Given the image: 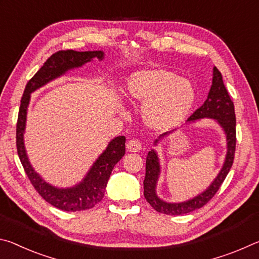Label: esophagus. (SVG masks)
<instances>
[{"mask_svg":"<svg viewBox=\"0 0 259 259\" xmlns=\"http://www.w3.org/2000/svg\"><path fill=\"white\" fill-rule=\"evenodd\" d=\"M126 150L129 152H139L142 150V144L137 139H131L126 143Z\"/></svg>","mask_w":259,"mask_h":259,"instance_id":"1","label":"esophagus"}]
</instances>
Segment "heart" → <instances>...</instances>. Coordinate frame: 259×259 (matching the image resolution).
Wrapping results in <instances>:
<instances>
[{
	"mask_svg": "<svg viewBox=\"0 0 259 259\" xmlns=\"http://www.w3.org/2000/svg\"><path fill=\"white\" fill-rule=\"evenodd\" d=\"M126 96L143 105L142 117L148 128L161 133L181 124L195 103L192 82L161 68L131 74L126 82Z\"/></svg>",
	"mask_w": 259,
	"mask_h": 259,
	"instance_id": "1",
	"label": "heart"
}]
</instances>
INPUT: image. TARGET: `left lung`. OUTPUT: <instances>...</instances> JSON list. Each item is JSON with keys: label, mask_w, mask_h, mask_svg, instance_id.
<instances>
[{"label": "left lung", "mask_w": 259, "mask_h": 259, "mask_svg": "<svg viewBox=\"0 0 259 259\" xmlns=\"http://www.w3.org/2000/svg\"><path fill=\"white\" fill-rule=\"evenodd\" d=\"M212 84L210 88L208 97L201 107H199L192 115L187 119V123L196 122L201 119H211L216 121L221 125L226 136V155L222 169L219 170L216 178L207 187V190L200 193L194 198H192L183 202H166V201L160 199L156 194V185L161 174V165L159 155L155 150L148 152L146 157V175L144 179V196L148 203L154 208L157 212L165 214H184L194 211L196 209L203 207L208 203L212 196L216 194L219 187L224 182L227 174H229L234 160L235 153V112L234 105L231 100L229 93L223 82V76L217 67L212 69ZM174 131L162 134L159 138L154 142L156 146L161 139L166 136L172 134Z\"/></svg>", "instance_id": "obj_1"}]
</instances>
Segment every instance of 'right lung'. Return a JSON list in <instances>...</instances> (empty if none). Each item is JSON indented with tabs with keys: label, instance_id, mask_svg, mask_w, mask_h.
<instances>
[{
	"label": "right lung",
	"instance_id": "1",
	"mask_svg": "<svg viewBox=\"0 0 259 259\" xmlns=\"http://www.w3.org/2000/svg\"><path fill=\"white\" fill-rule=\"evenodd\" d=\"M104 51H58L48 58L43 66L30 78L26 84L17 122V152L23 164L25 172L29 178L35 190L43 199L51 205L64 211H81L94 208L104 198L105 188L111 176L112 170L117 162L125 154V137L119 136L108 143L102 154L94 162L89 171L80 183L72 187H57L46 182L35 171L30 164L24 144V134L27 120V108L30 100V94L40 89L47 83L56 80L68 71L78 68L94 59L103 60Z\"/></svg>",
	"mask_w": 259,
	"mask_h": 259
}]
</instances>
